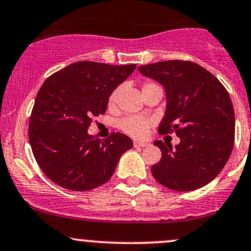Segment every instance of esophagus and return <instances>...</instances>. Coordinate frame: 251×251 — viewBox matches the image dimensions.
I'll return each instance as SVG.
<instances>
[{"label":"esophagus","instance_id":"34e87169","mask_svg":"<svg viewBox=\"0 0 251 251\" xmlns=\"http://www.w3.org/2000/svg\"><path fill=\"white\" fill-rule=\"evenodd\" d=\"M150 143L147 141H134V147H147L150 146Z\"/></svg>","mask_w":251,"mask_h":251}]
</instances>
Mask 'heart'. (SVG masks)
Wrapping results in <instances>:
<instances>
[{
    "label": "heart",
    "mask_w": 251,
    "mask_h": 251,
    "mask_svg": "<svg viewBox=\"0 0 251 251\" xmlns=\"http://www.w3.org/2000/svg\"><path fill=\"white\" fill-rule=\"evenodd\" d=\"M157 86L153 82H146L144 84L143 89H146V88L154 87ZM118 97H120V88H116L112 93L108 97V106L113 107L118 101ZM150 126H151V122H150L147 118L140 117V116H128V117L123 118L118 122V128L123 131V133L128 134L129 136L135 139H141L145 138L147 135L150 130Z\"/></svg>",
    "instance_id": "heart-1"
}]
</instances>
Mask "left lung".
Wrapping results in <instances>:
<instances>
[{"label": "left lung", "instance_id": "left-lung-1", "mask_svg": "<svg viewBox=\"0 0 251 251\" xmlns=\"http://www.w3.org/2000/svg\"><path fill=\"white\" fill-rule=\"evenodd\" d=\"M164 87L167 110L159 134L175 131L180 144L157 140L162 158L151 172L161 185L193 191L213 181L231 156L234 111L226 88L213 74L192 61L168 60L138 68Z\"/></svg>", "mask_w": 251, "mask_h": 251}]
</instances>
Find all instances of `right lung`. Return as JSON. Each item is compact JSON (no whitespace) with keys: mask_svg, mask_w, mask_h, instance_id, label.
<instances>
[{"mask_svg":"<svg viewBox=\"0 0 251 251\" xmlns=\"http://www.w3.org/2000/svg\"><path fill=\"white\" fill-rule=\"evenodd\" d=\"M135 68L78 61L46 79L31 112L29 140L49 180L71 191H89L110 180L133 141L122 133L101 141L87 130L93 117L105 113L111 93Z\"/></svg>","mask_w":251,"mask_h":251,"instance_id":"obj_1","label":"right lung"}]
</instances>
